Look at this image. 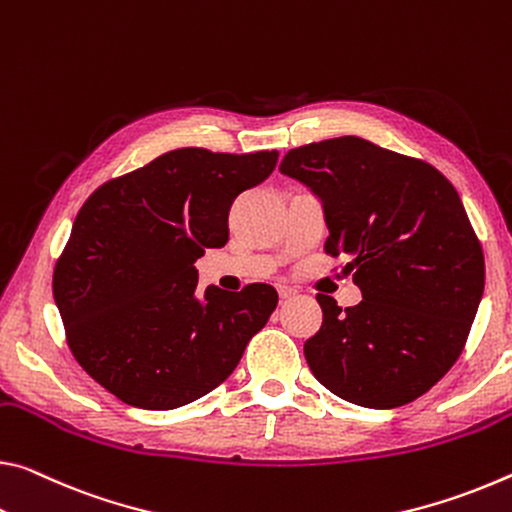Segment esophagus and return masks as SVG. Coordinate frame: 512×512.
Listing matches in <instances>:
<instances>
[{
  "instance_id": "esophagus-1",
  "label": "esophagus",
  "mask_w": 512,
  "mask_h": 512,
  "mask_svg": "<svg viewBox=\"0 0 512 512\" xmlns=\"http://www.w3.org/2000/svg\"><path fill=\"white\" fill-rule=\"evenodd\" d=\"M298 294V291L294 289V287H289V285H278V296L280 298H294Z\"/></svg>"
}]
</instances>
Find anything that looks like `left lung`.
<instances>
[{
  "instance_id": "left-lung-1",
  "label": "left lung",
  "mask_w": 512,
  "mask_h": 512,
  "mask_svg": "<svg viewBox=\"0 0 512 512\" xmlns=\"http://www.w3.org/2000/svg\"><path fill=\"white\" fill-rule=\"evenodd\" d=\"M280 173L321 198L326 253L362 289L323 323L305 360L323 387L389 410L426 394L460 358L485 287V259L453 184L426 161L339 136L289 150Z\"/></svg>"
}]
</instances>
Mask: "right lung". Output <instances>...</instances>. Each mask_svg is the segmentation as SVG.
I'll use <instances>...</instances> for the list:
<instances>
[{"label":"right lung","instance_id":"add662e5","mask_svg":"<svg viewBox=\"0 0 512 512\" xmlns=\"http://www.w3.org/2000/svg\"><path fill=\"white\" fill-rule=\"evenodd\" d=\"M278 152L180 148L88 196L54 266L66 342L95 383L127 405L173 410L237 367L278 305L264 282L196 296L198 257L230 237L241 191L273 173Z\"/></svg>","mask_w":512,"mask_h":512}]
</instances>
